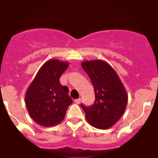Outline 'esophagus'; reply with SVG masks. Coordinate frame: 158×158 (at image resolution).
I'll list each match as a JSON object with an SVG mask.
<instances>
[{"label": "esophagus", "instance_id": "1", "mask_svg": "<svg viewBox=\"0 0 158 158\" xmlns=\"http://www.w3.org/2000/svg\"><path fill=\"white\" fill-rule=\"evenodd\" d=\"M81 98H78V99H76V100H74V102H75V103H77V104L81 103Z\"/></svg>", "mask_w": 158, "mask_h": 158}]
</instances>
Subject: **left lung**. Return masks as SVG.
Masks as SVG:
<instances>
[{"instance_id":"obj_1","label":"left lung","mask_w":158,"mask_h":158,"mask_svg":"<svg viewBox=\"0 0 158 158\" xmlns=\"http://www.w3.org/2000/svg\"><path fill=\"white\" fill-rule=\"evenodd\" d=\"M83 69L94 87L95 101L93 105L81 107L92 126L107 129L122 117L126 110L128 95L118 74L103 60L83 61Z\"/></svg>"}]
</instances>
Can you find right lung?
Instances as JSON below:
<instances>
[{"mask_svg":"<svg viewBox=\"0 0 158 158\" xmlns=\"http://www.w3.org/2000/svg\"><path fill=\"white\" fill-rule=\"evenodd\" d=\"M68 66V62L58 59L46 61L26 93L25 103L29 114L40 126L50 127L61 123L68 107L72 103L68 88L59 81Z\"/></svg>","mask_w":158,"mask_h":158,"instance_id":"obj_1","label":"right lung"}]
</instances>
